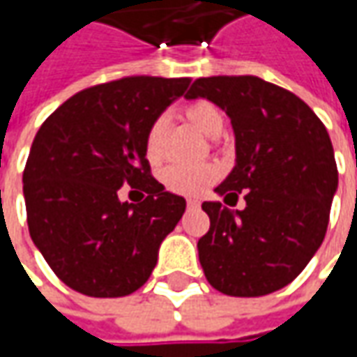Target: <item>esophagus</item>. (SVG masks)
Returning a JSON list of instances; mask_svg holds the SVG:
<instances>
[{"instance_id": "34e87169", "label": "esophagus", "mask_w": 357, "mask_h": 357, "mask_svg": "<svg viewBox=\"0 0 357 357\" xmlns=\"http://www.w3.org/2000/svg\"><path fill=\"white\" fill-rule=\"evenodd\" d=\"M186 206H188V208H199L200 202L197 199H188L186 200Z\"/></svg>"}]
</instances>
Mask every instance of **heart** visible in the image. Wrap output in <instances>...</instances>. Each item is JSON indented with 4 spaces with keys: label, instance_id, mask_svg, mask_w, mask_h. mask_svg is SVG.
I'll list each match as a JSON object with an SVG mask.
<instances>
[{
    "label": "heart",
    "instance_id": "b5f03b06",
    "mask_svg": "<svg viewBox=\"0 0 357 357\" xmlns=\"http://www.w3.org/2000/svg\"><path fill=\"white\" fill-rule=\"evenodd\" d=\"M185 119L197 129L216 139L222 129H225V119L222 113L218 111V107L208 101H195V103L186 105ZM165 130H167V121L165 119H155L151 123V127L146 130L144 137V155L151 162H158L165 153ZM216 169L211 165H200V167H185V165H172L167 171L162 172V183L165 186L178 192V195H199L206 186L216 178Z\"/></svg>",
    "mask_w": 357,
    "mask_h": 357
}]
</instances>
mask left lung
Here are the masks:
<instances>
[{"mask_svg": "<svg viewBox=\"0 0 357 357\" xmlns=\"http://www.w3.org/2000/svg\"><path fill=\"white\" fill-rule=\"evenodd\" d=\"M186 99L220 107L234 130L236 162L214 188L246 206L202 202L211 218L199 260L218 292L254 298L288 286L320 248L337 190L330 135L294 93L254 75L200 77Z\"/></svg>", "mask_w": 357, "mask_h": 357, "instance_id": "obj_1", "label": "left lung"}]
</instances>
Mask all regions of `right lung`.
Segmentation results:
<instances>
[{"label": "right lung", "instance_id": "obj_1", "mask_svg": "<svg viewBox=\"0 0 357 357\" xmlns=\"http://www.w3.org/2000/svg\"><path fill=\"white\" fill-rule=\"evenodd\" d=\"M190 79L125 77L79 91L35 135L23 171L27 227L51 270L75 292L119 298L157 266L186 200L151 176L144 137ZM123 184L143 203H121Z\"/></svg>", "mask_w": 357, "mask_h": 357}]
</instances>
